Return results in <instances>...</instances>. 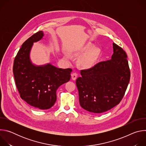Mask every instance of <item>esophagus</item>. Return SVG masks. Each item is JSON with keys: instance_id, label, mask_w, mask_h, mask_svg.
I'll list each match as a JSON object with an SVG mask.
<instances>
[{"instance_id": "1", "label": "esophagus", "mask_w": 146, "mask_h": 146, "mask_svg": "<svg viewBox=\"0 0 146 146\" xmlns=\"http://www.w3.org/2000/svg\"><path fill=\"white\" fill-rule=\"evenodd\" d=\"M77 77V73H73L72 74V80H75L76 79Z\"/></svg>"}]
</instances>
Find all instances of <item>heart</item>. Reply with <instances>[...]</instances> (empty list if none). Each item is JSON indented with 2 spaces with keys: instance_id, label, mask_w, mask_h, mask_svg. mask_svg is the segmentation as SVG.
I'll use <instances>...</instances> for the list:
<instances>
[{
  "instance_id": "b5f03b06",
  "label": "heart",
  "mask_w": 146,
  "mask_h": 146,
  "mask_svg": "<svg viewBox=\"0 0 146 146\" xmlns=\"http://www.w3.org/2000/svg\"><path fill=\"white\" fill-rule=\"evenodd\" d=\"M83 54H87L82 58L81 62L82 65L86 68H91L94 66L98 61L100 51L98 48H94L92 44H88L83 50Z\"/></svg>"
}]
</instances>
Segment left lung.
Instances as JSON below:
<instances>
[{
  "label": "left lung",
  "instance_id": "obj_1",
  "mask_svg": "<svg viewBox=\"0 0 146 146\" xmlns=\"http://www.w3.org/2000/svg\"><path fill=\"white\" fill-rule=\"evenodd\" d=\"M111 59L81 70L76 83L80 106L96 114L107 111L120 103L130 80L127 55L113 43Z\"/></svg>",
  "mask_w": 146,
  "mask_h": 146
}]
</instances>
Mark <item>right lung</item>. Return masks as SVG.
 I'll return each mask as SVG.
<instances>
[{
	"label": "right lung",
	"instance_id": "add662e5",
	"mask_svg": "<svg viewBox=\"0 0 146 146\" xmlns=\"http://www.w3.org/2000/svg\"><path fill=\"white\" fill-rule=\"evenodd\" d=\"M43 36V31H40L25 41L14 59L13 70L20 97L29 105L44 110L54 105L57 89L70 80L72 69L51 64L36 66L31 63L29 53L33 43Z\"/></svg>",
	"mask_w": 146,
	"mask_h": 146
}]
</instances>
